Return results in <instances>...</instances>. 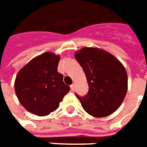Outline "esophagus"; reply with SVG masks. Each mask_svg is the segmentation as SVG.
Listing matches in <instances>:
<instances>
[{"mask_svg": "<svg viewBox=\"0 0 147 147\" xmlns=\"http://www.w3.org/2000/svg\"><path fill=\"white\" fill-rule=\"evenodd\" d=\"M71 89L72 91L75 90V85H74V84H71Z\"/></svg>", "mask_w": 147, "mask_h": 147, "instance_id": "obj_1", "label": "esophagus"}]
</instances>
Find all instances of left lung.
Here are the masks:
<instances>
[{"label":"left lung","instance_id":"1","mask_svg":"<svg viewBox=\"0 0 147 147\" xmlns=\"http://www.w3.org/2000/svg\"><path fill=\"white\" fill-rule=\"evenodd\" d=\"M75 57L86 75L89 90L84 97L76 94L84 110L95 117L110 115L119 108L127 90V76L123 64L107 52L86 47Z\"/></svg>","mask_w":147,"mask_h":147}]
</instances>
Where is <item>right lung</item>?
Returning a JSON list of instances; mask_svg holds the SVG:
<instances>
[{"label":"right lung","instance_id":"1","mask_svg":"<svg viewBox=\"0 0 147 147\" xmlns=\"http://www.w3.org/2000/svg\"><path fill=\"white\" fill-rule=\"evenodd\" d=\"M60 56L45 53L26 64L15 81V91L21 105L37 116H46L59 107L70 90L57 71Z\"/></svg>","mask_w":147,"mask_h":147}]
</instances>
